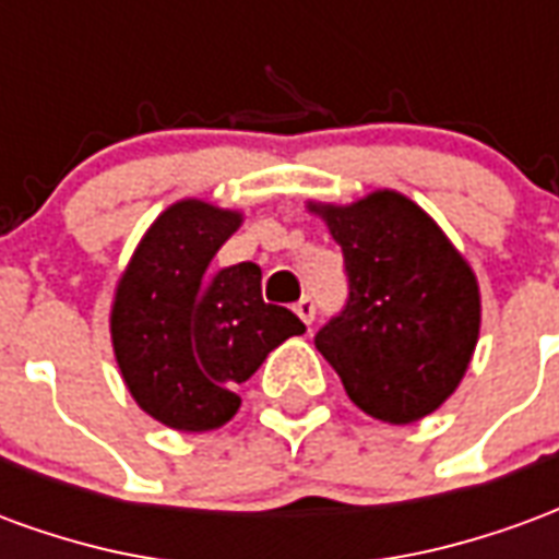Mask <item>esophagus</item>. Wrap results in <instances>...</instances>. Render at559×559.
Here are the masks:
<instances>
[{
    "instance_id": "obj_1",
    "label": "esophagus",
    "mask_w": 559,
    "mask_h": 559,
    "mask_svg": "<svg viewBox=\"0 0 559 559\" xmlns=\"http://www.w3.org/2000/svg\"><path fill=\"white\" fill-rule=\"evenodd\" d=\"M293 311L299 314V320H302V323H308V326H311V320H314V299H311V296H302L299 302L293 305Z\"/></svg>"
}]
</instances>
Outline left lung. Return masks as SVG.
<instances>
[{"mask_svg": "<svg viewBox=\"0 0 559 559\" xmlns=\"http://www.w3.org/2000/svg\"><path fill=\"white\" fill-rule=\"evenodd\" d=\"M341 245L347 302L314 335L350 401L389 425L433 413L479 341V284L445 233L399 191L320 206Z\"/></svg>", "mask_w": 559, "mask_h": 559, "instance_id": "obj_1", "label": "left lung"}]
</instances>
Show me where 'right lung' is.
Instances as JSON below:
<instances>
[{
  "label": "right lung",
  "instance_id": "obj_1",
  "mask_svg": "<svg viewBox=\"0 0 559 559\" xmlns=\"http://www.w3.org/2000/svg\"><path fill=\"white\" fill-rule=\"evenodd\" d=\"M242 224L203 200L164 209L119 278L110 335L128 392L176 431H212L239 411L236 386L305 323L263 302L260 266L212 269Z\"/></svg>",
  "mask_w": 559,
  "mask_h": 559
}]
</instances>
